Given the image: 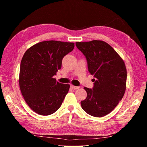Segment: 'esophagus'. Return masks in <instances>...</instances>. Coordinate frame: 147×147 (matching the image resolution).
<instances>
[{"label":"esophagus","instance_id":"1","mask_svg":"<svg viewBox=\"0 0 147 147\" xmlns=\"http://www.w3.org/2000/svg\"><path fill=\"white\" fill-rule=\"evenodd\" d=\"M70 86H71V88H73L74 90H77V89H79V88H80V86H76L72 85V84H71Z\"/></svg>","mask_w":147,"mask_h":147}]
</instances>
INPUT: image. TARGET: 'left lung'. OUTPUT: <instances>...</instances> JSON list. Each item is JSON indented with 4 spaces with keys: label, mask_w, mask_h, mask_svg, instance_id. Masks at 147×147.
I'll list each match as a JSON object with an SVG mask.
<instances>
[{
    "label": "left lung",
    "mask_w": 147,
    "mask_h": 147,
    "mask_svg": "<svg viewBox=\"0 0 147 147\" xmlns=\"http://www.w3.org/2000/svg\"><path fill=\"white\" fill-rule=\"evenodd\" d=\"M76 46L86 56L89 72L95 77L92 90L84 88L87 97L81 101V106L92 117H104L116 107L125 92V64L117 51L102 40L77 42Z\"/></svg>",
    "instance_id": "1"
}]
</instances>
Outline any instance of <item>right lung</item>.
<instances>
[{"label":"right lung","mask_w":147,"mask_h":147,"mask_svg":"<svg viewBox=\"0 0 147 147\" xmlns=\"http://www.w3.org/2000/svg\"><path fill=\"white\" fill-rule=\"evenodd\" d=\"M74 43L56 40L39 42L28 48L21 61L19 84L29 107L40 115L59 109L69 90V84L53 78L61 69L63 57L72 51Z\"/></svg>","instance_id":"add662e5"}]
</instances>
